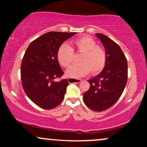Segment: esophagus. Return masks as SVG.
<instances>
[{
    "label": "esophagus",
    "mask_w": 147,
    "mask_h": 147,
    "mask_svg": "<svg viewBox=\"0 0 147 147\" xmlns=\"http://www.w3.org/2000/svg\"><path fill=\"white\" fill-rule=\"evenodd\" d=\"M68 82H70V83H80L82 82V79H73V78H70L68 79Z\"/></svg>",
    "instance_id": "1"
}]
</instances>
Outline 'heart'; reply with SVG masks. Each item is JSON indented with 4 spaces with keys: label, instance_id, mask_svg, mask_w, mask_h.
Masks as SVG:
<instances>
[{
    "label": "heart",
    "instance_id": "obj_1",
    "mask_svg": "<svg viewBox=\"0 0 147 147\" xmlns=\"http://www.w3.org/2000/svg\"><path fill=\"white\" fill-rule=\"evenodd\" d=\"M73 48L66 43L59 47L57 59L62 67L68 68L74 61V50L82 53L79 57V63L73 65L67 70L68 77L77 78L84 77L90 72L95 75L102 72L105 67L107 60L106 52L102 47L97 45V42L90 36L79 37L72 41Z\"/></svg>",
    "mask_w": 147,
    "mask_h": 147
}]
</instances>
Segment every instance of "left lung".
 Here are the masks:
<instances>
[{
	"label": "left lung",
	"instance_id": "obj_1",
	"mask_svg": "<svg viewBox=\"0 0 147 147\" xmlns=\"http://www.w3.org/2000/svg\"><path fill=\"white\" fill-rule=\"evenodd\" d=\"M105 48L107 60L100 74L88 82L90 86L83 99L89 109L103 111L113 106L122 95L128 79L127 60L115 42L102 34H96Z\"/></svg>",
	"mask_w": 147,
	"mask_h": 147
}]
</instances>
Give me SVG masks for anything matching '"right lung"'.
I'll return each mask as SVG.
<instances>
[{
  "instance_id": "right-lung-1",
  "label": "right lung",
  "mask_w": 147,
  "mask_h": 147,
  "mask_svg": "<svg viewBox=\"0 0 147 147\" xmlns=\"http://www.w3.org/2000/svg\"><path fill=\"white\" fill-rule=\"evenodd\" d=\"M75 32H50L30 43L22 60L21 77L23 90L32 102L43 109H55L61 103L68 79L55 82L63 75L57 59L59 47Z\"/></svg>"
}]
</instances>
